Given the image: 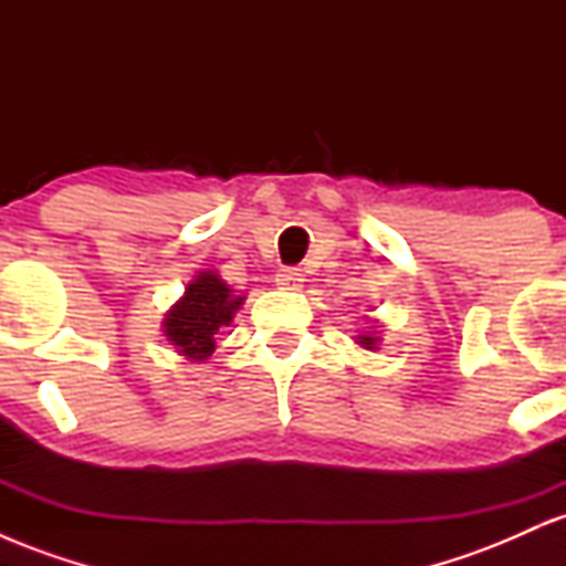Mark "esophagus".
<instances>
[{"mask_svg": "<svg viewBox=\"0 0 566 566\" xmlns=\"http://www.w3.org/2000/svg\"><path fill=\"white\" fill-rule=\"evenodd\" d=\"M276 284H282L284 290H297L303 284V271L295 265H284L276 271Z\"/></svg>", "mask_w": 566, "mask_h": 566, "instance_id": "esophagus-1", "label": "esophagus"}]
</instances>
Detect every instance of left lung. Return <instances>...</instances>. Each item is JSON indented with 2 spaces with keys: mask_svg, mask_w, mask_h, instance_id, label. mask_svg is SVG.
Masks as SVG:
<instances>
[{
  "mask_svg": "<svg viewBox=\"0 0 566 566\" xmlns=\"http://www.w3.org/2000/svg\"><path fill=\"white\" fill-rule=\"evenodd\" d=\"M361 346H365V348H375V337H369V335H361Z\"/></svg>",
  "mask_w": 566,
  "mask_h": 566,
  "instance_id": "obj_1",
  "label": "left lung"
}]
</instances>
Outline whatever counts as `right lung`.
Masks as SVG:
<instances>
[{
    "instance_id": "obj_1",
    "label": "right lung",
    "mask_w": 566,
    "mask_h": 566,
    "mask_svg": "<svg viewBox=\"0 0 566 566\" xmlns=\"http://www.w3.org/2000/svg\"><path fill=\"white\" fill-rule=\"evenodd\" d=\"M244 297H233L212 271H201L165 319V335L188 359H207L216 350V333L233 319Z\"/></svg>"
}]
</instances>
